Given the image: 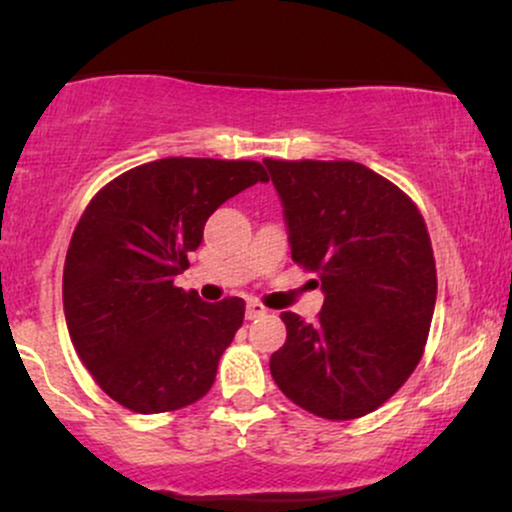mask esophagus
Returning <instances> with one entry per match:
<instances>
[{
    "label": "esophagus",
    "mask_w": 512,
    "mask_h": 512,
    "mask_svg": "<svg viewBox=\"0 0 512 512\" xmlns=\"http://www.w3.org/2000/svg\"><path fill=\"white\" fill-rule=\"evenodd\" d=\"M262 315H267V308H264L262 303L250 301L248 305H245V317H248V320H257V317H262Z\"/></svg>",
    "instance_id": "obj_1"
}]
</instances>
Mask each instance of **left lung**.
Here are the masks:
<instances>
[{
  "label": "left lung",
  "mask_w": 512,
  "mask_h": 512,
  "mask_svg": "<svg viewBox=\"0 0 512 512\" xmlns=\"http://www.w3.org/2000/svg\"><path fill=\"white\" fill-rule=\"evenodd\" d=\"M293 262L320 276L315 325L281 313L286 344L269 358L291 402L332 421L366 416L407 383L436 308L424 216L383 175L354 161L264 158Z\"/></svg>",
  "instance_id": "left-lung-1"
}]
</instances>
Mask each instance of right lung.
Masks as SVG:
<instances>
[{"mask_svg":"<svg viewBox=\"0 0 512 512\" xmlns=\"http://www.w3.org/2000/svg\"><path fill=\"white\" fill-rule=\"evenodd\" d=\"M255 182H267L257 161L158 158L108 182L76 223L64 317L76 354L117 404L161 414L211 390L245 301L204 303L175 276L209 216Z\"/></svg>","mask_w":512,"mask_h":512,"instance_id":"add662e5","label":"right lung"}]
</instances>
